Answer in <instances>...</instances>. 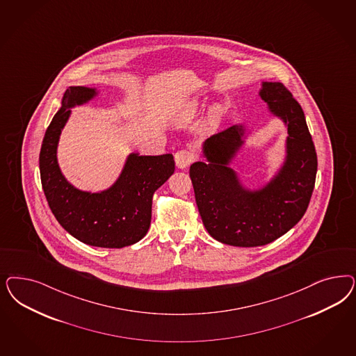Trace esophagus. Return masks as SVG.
<instances>
[{
    "label": "esophagus",
    "instance_id": "esophagus-1",
    "mask_svg": "<svg viewBox=\"0 0 356 356\" xmlns=\"http://www.w3.org/2000/svg\"><path fill=\"white\" fill-rule=\"evenodd\" d=\"M194 152L190 149H182L178 150L174 156V160H175V165L178 169H184L187 168L193 161H194Z\"/></svg>",
    "mask_w": 356,
    "mask_h": 356
}]
</instances>
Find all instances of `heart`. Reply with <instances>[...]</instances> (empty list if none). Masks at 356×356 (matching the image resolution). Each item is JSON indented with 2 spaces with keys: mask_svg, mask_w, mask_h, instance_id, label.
Instances as JSON below:
<instances>
[{
  "mask_svg": "<svg viewBox=\"0 0 356 356\" xmlns=\"http://www.w3.org/2000/svg\"><path fill=\"white\" fill-rule=\"evenodd\" d=\"M202 108H203V104H202L200 101H197V99L191 101V102H188L187 104H184V107L179 110V113L175 115L174 123L179 127L190 124V123L195 119L196 116L200 114ZM218 116H220V111H218V108H213V110L211 111V114H209V120H211V122H216L218 119Z\"/></svg>",
  "mask_w": 356,
  "mask_h": 356,
  "instance_id": "heart-1",
  "label": "heart"
}]
</instances>
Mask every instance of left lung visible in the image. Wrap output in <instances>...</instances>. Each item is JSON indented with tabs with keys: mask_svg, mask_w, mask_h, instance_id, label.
Masks as SVG:
<instances>
[{
	"mask_svg": "<svg viewBox=\"0 0 356 356\" xmlns=\"http://www.w3.org/2000/svg\"><path fill=\"white\" fill-rule=\"evenodd\" d=\"M258 95L267 113L287 129L284 157L273 177L246 186L232 165L246 145L245 123L230 127L202 144L206 161L190 168L199 213L218 241L254 248L275 241L304 216L314 188L317 154L305 115L280 82L262 81Z\"/></svg>",
	"mask_w": 356,
	"mask_h": 356,
	"instance_id": "8db88e82",
	"label": "left lung"
}]
</instances>
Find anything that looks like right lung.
Instances as JSON below:
<instances>
[{
	"mask_svg": "<svg viewBox=\"0 0 356 356\" xmlns=\"http://www.w3.org/2000/svg\"><path fill=\"white\" fill-rule=\"evenodd\" d=\"M97 88L70 86L43 138L39 169L43 191L58 224L79 241L120 249L140 241L149 229L152 197L174 172L172 153L144 156L131 152L114 184L104 190H81L70 184L58 160L60 135L72 108L90 104Z\"/></svg>",
	"mask_w": 356,
	"mask_h": 356,
	"instance_id": "1",
	"label": "right lung"
}]
</instances>
